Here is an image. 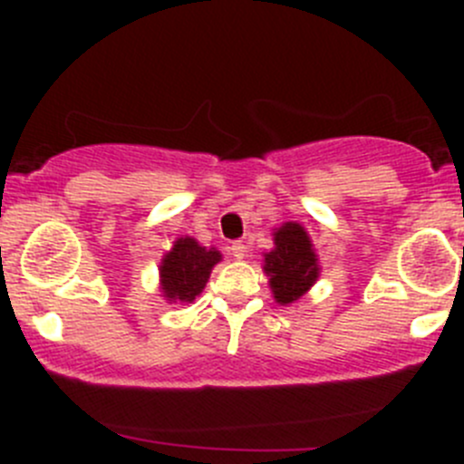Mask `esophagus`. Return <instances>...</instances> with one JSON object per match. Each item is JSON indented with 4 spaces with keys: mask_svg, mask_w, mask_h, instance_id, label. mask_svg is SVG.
<instances>
[{
    "mask_svg": "<svg viewBox=\"0 0 464 464\" xmlns=\"http://www.w3.org/2000/svg\"><path fill=\"white\" fill-rule=\"evenodd\" d=\"M246 254H249V246H246L245 242H233V245H231V256H233V258L242 260V258H246Z\"/></svg>",
    "mask_w": 464,
    "mask_h": 464,
    "instance_id": "1",
    "label": "esophagus"
}]
</instances>
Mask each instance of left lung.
Here are the masks:
<instances>
[{"mask_svg": "<svg viewBox=\"0 0 464 464\" xmlns=\"http://www.w3.org/2000/svg\"><path fill=\"white\" fill-rule=\"evenodd\" d=\"M265 274L276 303L289 305L298 301L319 278V258L310 236L296 222H285L274 231V249L265 254Z\"/></svg>", "mask_w": 464, "mask_h": 464, "instance_id": "left-lung-1", "label": "left lung"}]
</instances>
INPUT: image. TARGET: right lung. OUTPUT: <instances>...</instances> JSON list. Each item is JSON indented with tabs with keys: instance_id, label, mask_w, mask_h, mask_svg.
<instances>
[{
	"instance_id": "1",
	"label": "right lung",
	"mask_w": 464,
	"mask_h": 464,
	"mask_svg": "<svg viewBox=\"0 0 464 464\" xmlns=\"http://www.w3.org/2000/svg\"><path fill=\"white\" fill-rule=\"evenodd\" d=\"M222 260L215 246L206 249L195 237H179L159 265V285L170 303H193L208 283L213 266Z\"/></svg>"
}]
</instances>
